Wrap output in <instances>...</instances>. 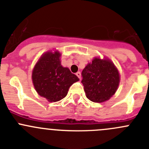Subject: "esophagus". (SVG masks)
Instances as JSON below:
<instances>
[{
    "label": "esophagus",
    "mask_w": 149,
    "mask_h": 149,
    "mask_svg": "<svg viewBox=\"0 0 149 149\" xmlns=\"http://www.w3.org/2000/svg\"><path fill=\"white\" fill-rule=\"evenodd\" d=\"M76 75L78 76V78H79V79H81V73H80V72H77V73H76Z\"/></svg>",
    "instance_id": "esophagus-1"
}]
</instances>
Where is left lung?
<instances>
[{"mask_svg":"<svg viewBox=\"0 0 149 149\" xmlns=\"http://www.w3.org/2000/svg\"><path fill=\"white\" fill-rule=\"evenodd\" d=\"M86 96L90 101L101 103L115 93L120 82L119 72L109 59L95 57L81 73Z\"/></svg>","mask_w":149,"mask_h":149,"instance_id":"1","label":"left lung"}]
</instances>
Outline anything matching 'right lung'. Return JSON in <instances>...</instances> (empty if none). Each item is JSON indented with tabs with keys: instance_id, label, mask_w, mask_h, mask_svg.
<instances>
[{
	"instance_id": "add662e5",
	"label": "right lung",
	"mask_w": 149,
	"mask_h": 149,
	"mask_svg": "<svg viewBox=\"0 0 149 149\" xmlns=\"http://www.w3.org/2000/svg\"><path fill=\"white\" fill-rule=\"evenodd\" d=\"M59 51L45 53L32 71V81L37 93L49 102L65 98L70 86L79 80L68 68L61 65Z\"/></svg>"
}]
</instances>
